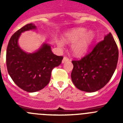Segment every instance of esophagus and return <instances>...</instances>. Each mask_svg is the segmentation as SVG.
<instances>
[{"label":"esophagus","mask_w":123,"mask_h":123,"mask_svg":"<svg viewBox=\"0 0 123 123\" xmlns=\"http://www.w3.org/2000/svg\"><path fill=\"white\" fill-rule=\"evenodd\" d=\"M69 58H68V57H67V56H64L63 59L62 60V63H63L66 62H67V61H69Z\"/></svg>","instance_id":"obj_1"}]
</instances>
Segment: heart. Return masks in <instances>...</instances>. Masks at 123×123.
Listing matches in <instances>:
<instances>
[{
	"mask_svg": "<svg viewBox=\"0 0 123 123\" xmlns=\"http://www.w3.org/2000/svg\"><path fill=\"white\" fill-rule=\"evenodd\" d=\"M87 31V30L85 28H78L68 31L63 37L65 42H73L71 49L73 54L77 56H81L87 52L94 39V33ZM57 45L60 48L63 47V43L61 41L57 42Z\"/></svg>",
	"mask_w": 123,
	"mask_h": 123,
	"instance_id": "1",
	"label": "heart"
}]
</instances>
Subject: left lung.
Returning a JSON list of instances; mask_svg holds the SVG:
<instances>
[{"mask_svg":"<svg viewBox=\"0 0 123 123\" xmlns=\"http://www.w3.org/2000/svg\"><path fill=\"white\" fill-rule=\"evenodd\" d=\"M118 46L111 32L98 42L91 52L79 60H73L71 79L78 89L93 92L108 83L117 68Z\"/></svg>","mask_w":123,"mask_h":123,"instance_id":"8db88e82","label":"left lung"}]
</instances>
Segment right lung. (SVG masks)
Masks as SVG:
<instances>
[{"mask_svg":"<svg viewBox=\"0 0 123 123\" xmlns=\"http://www.w3.org/2000/svg\"><path fill=\"white\" fill-rule=\"evenodd\" d=\"M29 23L11 37L6 49V64L8 73L16 84L28 92H34L45 87L50 80L51 73L62 63V56L52 53L50 46L43 44L36 52L28 54L19 48L18 40L24 31L35 29Z\"/></svg>","mask_w":123,"mask_h":123,"instance_id":"right-lung-1","label":"right lung"}]
</instances>
